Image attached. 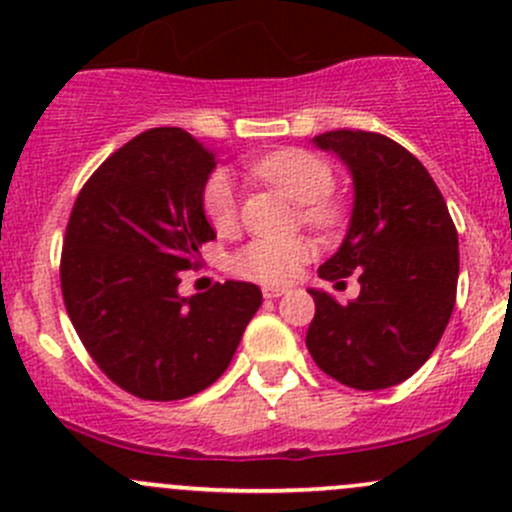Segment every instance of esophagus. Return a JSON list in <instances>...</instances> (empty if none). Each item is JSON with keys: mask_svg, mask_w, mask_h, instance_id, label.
<instances>
[{"mask_svg": "<svg viewBox=\"0 0 512 512\" xmlns=\"http://www.w3.org/2000/svg\"><path fill=\"white\" fill-rule=\"evenodd\" d=\"M285 292H287L285 287H272V285L262 287V297H265V299H277V297H282Z\"/></svg>", "mask_w": 512, "mask_h": 512, "instance_id": "1", "label": "esophagus"}]
</instances>
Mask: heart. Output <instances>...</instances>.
Listing matches in <instances>:
<instances>
[{
    "label": "heart",
    "mask_w": 512,
    "mask_h": 512,
    "mask_svg": "<svg viewBox=\"0 0 512 512\" xmlns=\"http://www.w3.org/2000/svg\"><path fill=\"white\" fill-rule=\"evenodd\" d=\"M250 173L302 203L304 220L309 225L329 227L337 223L339 208L327 198L334 188V170L324 158L302 148H282L250 163ZM203 213L215 232L227 235L240 220V195L227 170H215L203 185ZM312 245L304 237H255L232 255L230 267L235 275L265 285H285L312 257Z\"/></svg>",
    "instance_id": "obj_1"
}]
</instances>
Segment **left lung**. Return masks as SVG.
<instances>
[{
  "mask_svg": "<svg viewBox=\"0 0 512 512\" xmlns=\"http://www.w3.org/2000/svg\"><path fill=\"white\" fill-rule=\"evenodd\" d=\"M354 178L352 225L319 277L361 292L339 304L309 289L307 349L319 369L359 391L389 389L426 364L451 319L458 287V232L441 190L414 153L371 131L314 136Z\"/></svg>",
  "mask_w": 512,
  "mask_h": 512,
  "instance_id": "left-lung-1",
  "label": "left lung"
}]
</instances>
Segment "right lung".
<instances>
[{
	"mask_svg": "<svg viewBox=\"0 0 512 512\" xmlns=\"http://www.w3.org/2000/svg\"><path fill=\"white\" fill-rule=\"evenodd\" d=\"M215 156L183 128H151L86 180L61 250L66 312L98 369L128 394L178 401L208 389L260 309L252 282L190 299L180 272L215 240L203 185Z\"/></svg>",
	"mask_w": 512,
	"mask_h": 512,
	"instance_id": "right-lung-1",
	"label": "right lung"
}]
</instances>
